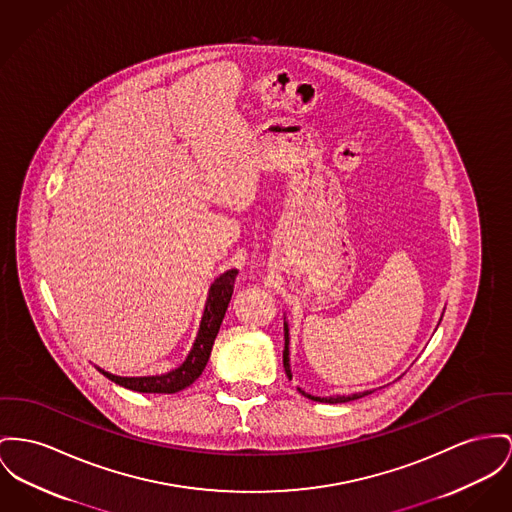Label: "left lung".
<instances>
[{"mask_svg": "<svg viewBox=\"0 0 512 512\" xmlns=\"http://www.w3.org/2000/svg\"><path fill=\"white\" fill-rule=\"evenodd\" d=\"M283 328H285L283 367H285V375L291 378V367H289V328H287V324H285ZM299 392H301L303 396L310 398V400H314V402H326V404H343V402H351V400H357V398H363V396L371 394V392H359V394H351V396H330V398H316V396H310V394H307V392H305V390H301V388H299Z\"/></svg>", "mask_w": 512, "mask_h": 512, "instance_id": "8db88e82", "label": "left lung"}]
</instances>
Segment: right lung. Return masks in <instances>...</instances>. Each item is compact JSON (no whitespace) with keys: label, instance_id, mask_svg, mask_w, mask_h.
Listing matches in <instances>:
<instances>
[{"label":"right lung","instance_id":"1","mask_svg":"<svg viewBox=\"0 0 512 512\" xmlns=\"http://www.w3.org/2000/svg\"><path fill=\"white\" fill-rule=\"evenodd\" d=\"M237 273H239L237 270H229L213 281L209 295H207L198 338L194 341L190 355L178 369L161 376H116L106 373L103 369H99V371L106 378H110L112 382H116L124 388H130L134 392H145V394H174V392H180L186 386H190L198 376L202 375V371L207 365L213 341L217 338L219 326L223 322L225 310L229 307V301H231V295L235 289Z\"/></svg>","mask_w":512,"mask_h":512}]
</instances>
